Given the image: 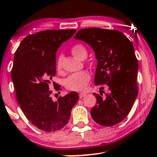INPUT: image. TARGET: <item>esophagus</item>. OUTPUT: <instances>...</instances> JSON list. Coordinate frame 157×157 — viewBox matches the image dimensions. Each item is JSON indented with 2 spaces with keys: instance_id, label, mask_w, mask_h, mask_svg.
<instances>
[{
  "instance_id": "34e87169",
  "label": "esophagus",
  "mask_w": 157,
  "mask_h": 157,
  "mask_svg": "<svg viewBox=\"0 0 157 157\" xmlns=\"http://www.w3.org/2000/svg\"><path fill=\"white\" fill-rule=\"evenodd\" d=\"M86 93L81 92V93H80V94H79V96H80V98H82V97L86 96Z\"/></svg>"
}]
</instances>
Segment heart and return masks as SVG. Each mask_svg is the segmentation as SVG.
Instances as JSON below:
<instances>
[{"label": "heart", "instance_id": "obj_1", "mask_svg": "<svg viewBox=\"0 0 157 157\" xmlns=\"http://www.w3.org/2000/svg\"><path fill=\"white\" fill-rule=\"evenodd\" d=\"M71 52L75 57L81 60H85L88 55L87 48L83 44H80V43L74 44L71 46ZM56 67L59 72L61 71L62 60H61L60 57L57 61ZM90 79H91V76L88 71H80V72L73 74V75H70L68 78H66L64 80V86L68 90H71V91H82L88 86Z\"/></svg>", "mask_w": 157, "mask_h": 157}]
</instances>
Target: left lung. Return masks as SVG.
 <instances>
[{
	"label": "left lung",
	"instance_id": "left-lung-1",
	"mask_svg": "<svg viewBox=\"0 0 157 157\" xmlns=\"http://www.w3.org/2000/svg\"><path fill=\"white\" fill-rule=\"evenodd\" d=\"M75 38L89 44L97 60L94 84L101 91L94 93L97 105L91 117L100 125H117L128 116L138 95L139 66L132 43L121 32L100 28L82 29ZM104 86L109 91L102 97Z\"/></svg>",
	"mask_w": 157,
	"mask_h": 157
}]
</instances>
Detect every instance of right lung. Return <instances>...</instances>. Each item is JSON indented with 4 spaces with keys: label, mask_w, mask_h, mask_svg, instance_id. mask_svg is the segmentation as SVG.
Returning a JSON list of instances; mask_svg holds the SVG:
<instances>
[{
    "label": "right lung",
    "mask_w": 157,
    "mask_h": 157,
    "mask_svg": "<svg viewBox=\"0 0 157 157\" xmlns=\"http://www.w3.org/2000/svg\"><path fill=\"white\" fill-rule=\"evenodd\" d=\"M75 32V29L46 30L29 35L15 53L12 80L17 103L32 124L42 131L52 132L63 128L78 101L79 95L75 91L54 101L49 89L56 74V52ZM53 84L56 91L60 90V86Z\"/></svg>",
    "instance_id": "add662e5"
}]
</instances>
